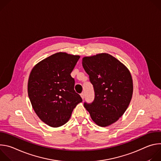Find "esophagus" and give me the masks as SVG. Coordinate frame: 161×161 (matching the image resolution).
Returning <instances> with one entry per match:
<instances>
[{"label":"esophagus","mask_w":161,"mask_h":161,"mask_svg":"<svg viewBox=\"0 0 161 161\" xmlns=\"http://www.w3.org/2000/svg\"><path fill=\"white\" fill-rule=\"evenodd\" d=\"M80 96H81V98H82V99L83 100L84 99H85V94L83 92V93H81V94H80Z\"/></svg>","instance_id":"34e87169"}]
</instances>
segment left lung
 <instances>
[{
	"label": "left lung",
	"instance_id": "8db88e82",
	"mask_svg": "<svg viewBox=\"0 0 161 161\" xmlns=\"http://www.w3.org/2000/svg\"><path fill=\"white\" fill-rule=\"evenodd\" d=\"M82 65L95 92L93 102L84 103V107L97 125L108 126L123 115L130 102L133 92L130 73L122 63L108 53L83 57Z\"/></svg>",
	"mask_w": 161,
	"mask_h": 161
}]
</instances>
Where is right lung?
<instances>
[{
	"label": "right lung",
	"instance_id": "1",
	"mask_svg": "<svg viewBox=\"0 0 161 161\" xmlns=\"http://www.w3.org/2000/svg\"><path fill=\"white\" fill-rule=\"evenodd\" d=\"M80 57L57 53L39 62L31 72L28 81L31 103L39 118L50 127L67 123L74 108L82 102L71 76Z\"/></svg>",
	"mask_w": 161,
	"mask_h": 161
}]
</instances>
